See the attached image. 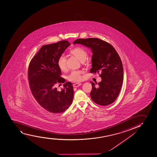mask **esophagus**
Here are the masks:
<instances>
[{"label": "esophagus", "instance_id": "esophagus-1", "mask_svg": "<svg viewBox=\"0 0 157 157\" xmlns=\"http://www.w3.org/2000/svg\"><path fill=\"white\" fill-rule=\"evenodd\" d=\"M80 85H81V83H75V84H74L73 86L74 87H78Z\"/></svg>", "mask_w": 157, "mask_h": 157}]
</instances>
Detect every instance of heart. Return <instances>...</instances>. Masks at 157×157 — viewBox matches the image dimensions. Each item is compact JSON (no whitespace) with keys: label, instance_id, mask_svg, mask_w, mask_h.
<instances>
[{"label":"heart","instance_id":"b5f03b06","mask_svg":"<svg viewBox=\"0 0 157 157\" xmlns=\"http://www.w3.org/2000/svg\"><path fill=\"white\" fill-rule=\"evenodd\" d=\"M70 53L72 56L80 60L81 62L86 59L88 53L85 48L81 47H75L70 51ZM66 58L64 56H61L59 57L57 60V65L58 68L62 71H66L67 70L66 67ZM83 71L81 70L73 71L68 76V79L69 81L74 82H79L83 80Z\"/></svg>","mask_w":157,"mask_h":157}]
</instances>
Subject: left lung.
<instances>
[{
  "mask_svg": "<svg viewBox=\"0 0 157 157\" xmlns=\"http://www.w3.org/2000/svg\"><path fill=\"white\" fill-rule=\"evenodd\" d=\"M73 43L91 48L93 54L90 72H101V81L97 85L91 83V99L104 106L112 104L118 97L123 81L122 61L115 49L109 43L97 38L78 39Z\"/></svg>",
  "mask_w": 157,
  "mask_h": 157,
  "instance_id": "left-lung-1",
  "label": "left lung"
}]
</instances>
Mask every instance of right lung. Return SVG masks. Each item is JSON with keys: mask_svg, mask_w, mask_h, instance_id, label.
I'll return each mask as SVG.
<instances>
[{"mask_svg": "<svg viewBox=\"0 0 157 157\" xmlns=\"http://www.w3.org/2000/svg\"><path fill=\"white\" fill-rule=\"evenodd\" d=\"M71 44L63 40L44 45L32 59L28 69V78L31 92L35 100L48 112H63L71 105L74 88L71 82H67L61 92L55 87L56 83H64L57 60Z\"/></svg>", "mask_w": 157, "mask_h": 157, "instance_id": "right-lung-1", "label": "right lung"}]
</instances>
